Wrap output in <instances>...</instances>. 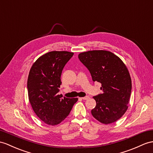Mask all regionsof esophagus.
<instances>
[{
  "instance_id": "esophagus-1",
  "label": "esophagus",
  "mask_w": 153,
  "mask_h": 153,
  "mask_svg": "<svg viewBox=\"0 0 153 153\" xmlns=\"http://www.w3.org/2000/svg\"><path fill=\"white\" fill-rule=\"evenodd\" d=\"M89 98V96H85V97H82L81 99L83 100H88Z\"/></svg>"
}]
</instances>
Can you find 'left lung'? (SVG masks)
<instances>
[{
	"instance_id": "8db88e82",
	"label": "left lung",
	"mask_w": 153,
	"mask_h": 153,
	"mask_svg": "<svg viewBox=\"0 0 153 153\" xmlns=\"http://www.w3.org/2000/svg\"><path fill=\"white\" fill-rule=\"evenodd\" d=\"M94 82L101 84L102 94L94 97L96 106L91 114L103 124L120 119L128 109L132 81L127 68L117 56L107 51H89L79 54Z\"/></svg>"
}]
</instances>
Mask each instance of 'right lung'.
I'll return each mask as SVG.
<instances>
[{
	"label": "right lung",
	"instance_id": "right-lung-1",
	"mask_svg": "<svg viewBox=\"0 0 153 153\" xmlns=\"http://www.w3.org/2000/svg\"><path fill=\"white\" fill-rule=\"evenodd\" d=\"M74 54L68 51H51L42 55L30 70L27 88L29 101L41 120L56 125L68 116L78 98L58 95L64 66Z\"/></svg>",
	"mask_w": 153,
	"mask_h": 153
}]
</instances>
